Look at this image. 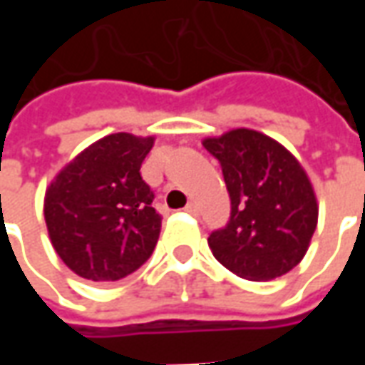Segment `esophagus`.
<instances>
[{
	"label": "esophagus",
	"mask_w": 365,
	"mask_h": 365,
	"mask_svg": "<svg viewBox=\"0 0 365 365\" xmlns=\"http://www.w3.org/2000/svg\"><path fill=\"white\" fill-rule=\"evenodd\" d=\"M183 211H185V213H190V215H199L197 203H193V201H191V203H187V205H185V209H183Z\"/></svg>",
	"instance_id": "34e87169"
}]
</instances>
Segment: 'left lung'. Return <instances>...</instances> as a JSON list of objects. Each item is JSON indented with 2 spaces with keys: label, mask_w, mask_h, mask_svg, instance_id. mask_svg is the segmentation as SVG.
I'll return each instance as SVG.
<instances>
[{
  "label": "left lung",
  "mask_w": 365,
  "mask_h": 365,
  "mask_svg": "<svg viewBox=\"0 0 365 365\" xmlns=\"http://www.w3.org/2000/svg\"><path fill=\"white\" fill-rule=\"evenodd\" d=\"M203 146L219 160L230 217L207 242L232 274L268 282L303 260L317 229L313 185L295 156L274 138L237 128Z\"/></svg>",
  "instance_id": "1"
}]
</instances>
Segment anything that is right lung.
Here are the masks:
<instances>
[{
  "mask_svg": "<svg viewBox=\"0 0 365 365\" xmlns=\"http://www.w3.org/2000/svg\"><path fill=\"white\" fill-rule=\"evenodd\" d=\"M152 144V136H105L76 156L46 191L44 219L52 246L83 279H123L154 252L162 215L140 175Z\"/></svg>",
  "mask_w": 365,
  "mask_h": 365,
  "instance_id": "obj_1",
  "label": "right lung"
}]
</instances>
